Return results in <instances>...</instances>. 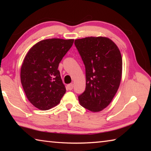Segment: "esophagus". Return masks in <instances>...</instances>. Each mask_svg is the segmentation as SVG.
<instances>
[{"mask_svg": "<svg viewBox=\"0 0 151 151\" xmlns=\"http://www.w3.org/2000/svg\"><path fill=\"white\" fill-rule=\"evenodd\" d=\"M66 87H67L68 90L71 91L73 88V84H69V85H67V86H66Z\"/></svg>", "mask_w": 151, "mask_h": 151, "instance_id": "34e87169", "label": "esophagus"}]
</instances>
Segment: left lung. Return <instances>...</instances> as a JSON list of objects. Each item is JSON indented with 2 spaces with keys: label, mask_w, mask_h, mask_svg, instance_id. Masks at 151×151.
<instances>
[{
  "label": "left lung",
  "mask_w": 151,
  "mask_h": 151,
  "mask_svg": "<svg viewBox=\"0 0 151 151\" xmlns=\"http://www.w3.org/2000/svg\"><path fill=\"white\" fill-rule=\"evenodd\" d=\"M75 44L86 70V88L78 96L79 103L90 111H103L121 84L122 60L119 48L105 37L76 39Z\"/></svg>",
  "instance_id": "obj_1"
}]
</instances>
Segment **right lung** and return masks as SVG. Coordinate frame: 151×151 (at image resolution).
Instances as JSON below:
<instances>
[{
    "label": "right lung",
    "mask_w": 151,
    "mask_h": 151,
    "mask_svg": "<svg viewBox=\"0 0 151 151\" xmlns=\"http://www.w3.org/2000/svg\"><path fill=\"white\" fill-rule=\"evenodd\" d=\"M74 39L40 40L30 48L20 68V81L28 100L36 108L47 111L59 104L66 92L58 65Z\"/></svg>",
    "instance_id": "right-lung-1"
}]
</instances>
